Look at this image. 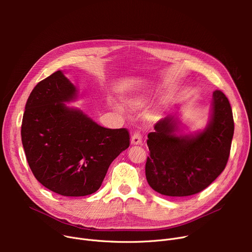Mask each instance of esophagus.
I'll return each instance as SVG.
<instances>
[{
  "label": "esophagus",
  "mask_w": 252,
  "mask_h": 252,
  "mask_svg": "<svg viewBox=\"0 0 252 252\" xmlns=\"http://www.w3.org/2000/svg\"><path fill=\"white\" fill-rule=\"evenodd\" d=\"M130 143H131V145H141L142 144V136L140 134V131H135L134 135L131 136Z\"/></svg>",
  "instance_id": "esophagus-1"
}]
</instances>
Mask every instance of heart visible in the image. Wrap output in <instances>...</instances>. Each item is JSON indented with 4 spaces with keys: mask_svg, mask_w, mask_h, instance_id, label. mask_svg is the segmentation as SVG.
Returning a JSON list of instances; mask_svg holds the SVG:
<instances>
[{
    "mask_svg": "<svg viewBox=\"0 0 252 252\" xmlns=\"http://www.w3.org/2000/svg\"><path fill=\"white\" fill-rule=\"evenodd\" d=\"M149 95L148 94H140V95H136L134 97H130L127 101L126 104L130 109L133 110H137L140 109L142 107H144L145 105L148 103L149 100ZM117 110L119 112H122V108L121 107H117Z\"/></svg>",
    "mask_w": 252,
    "mask_h": 252,
    "instance_id": "heart-1",
    "label": "heart"
}]
</instances>
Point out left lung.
<instances>
[{
  "instance_id": "8db88e82",
  "label": "left lung",
  "mask_w": 252,
  "mask_h": 252,
  "mask_svg": "<svg viewBox=\"0 0 252 252\" xmlns=\"http://www.w3.org/2000/svg\"><path fill=\"white\" fill-rule=\"evenodd\" d=\"M213 114L205 129L194 136H177L178 122L168 115L148 134L145 173L150 187L165 196L184 197L201 192L227 165L234 135L230 102L214 92Z\"/></svg>"
}]
</instances>
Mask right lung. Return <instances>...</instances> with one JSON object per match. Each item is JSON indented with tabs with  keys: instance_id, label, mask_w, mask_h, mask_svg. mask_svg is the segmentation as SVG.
<instances>
[{
	"instance_id": "obj_1",
	"label": "right lung",
	"mask_w": 252,
	"mask_h": 252,
	"mask_svg": "<svg viewBox=\"0 0 252 252\" xmlns=\"http://www.w3.org/2000/svg\"><path fill=\"white\" fill-rule=\"evenodd\" d=\"M76 89L58 70L32 91L22 118L21 140L35 179L62 196H86L102 185L108 167L129 146L126 128H106L64 102Z\"/></svg>"
}]
</instances>
